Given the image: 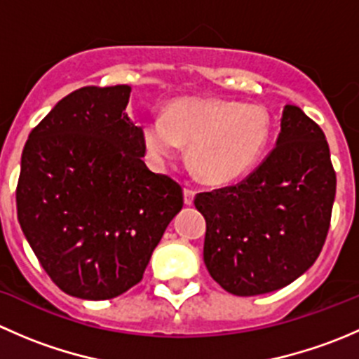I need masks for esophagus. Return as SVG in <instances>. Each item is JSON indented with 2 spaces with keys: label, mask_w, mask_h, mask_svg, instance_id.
Returning a JSON list of instances; mask_svg holds the SVG:
<instances>
[{
  "label": "esophagus",
  "mask_w": 359,
  "mask_h": 359,
  "mask_svg": "<svg viewBox=\"0 0 359 359\" xmlns=\"http://www.w3.org/2000/svg\"><path fill=\"white\" fill-rule=\"evenodd\" d=\"M194 194H196V191H194L193 187H186V189H184V203H186V205H193Z\"/></svg>",
  "instance_id": "obj_1"
}]
</instances>
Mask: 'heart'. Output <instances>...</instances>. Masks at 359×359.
Returning a JSON list of instances; mask_svg holds the SVG:
<instances>
[{
    "label": "heart",
    "mask_w": 359,
    "mask_h": 359,
    "mask_svg": "<svg viewBox=\"0 0 359 359\" xmlns=\"http://www.w3.org/2000/svg\"><path fill=\"white\" fill-rule=\"evenodd\" d=\"M271 135V116L259 104L219 99H179L165 114L147 116L142 140L149 156L163 163L189 144V163L205 182L227 184L259 163Z\"/></svg>",
    "instance_id": "b5f03b06"
}]
</instances>
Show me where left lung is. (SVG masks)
<instances>
[{
	"mask_svg": "<svg viewBox=\"0 0 359 359\" xmlns=\"http://www.w3.org/2000/svg\"><path fill=\"white\" fill-rule=\"evenodd\" d=\"M335 186L323 130L300 107L285 106L276 146L247 179L194 198L206 220L210 276L240 297L295 281L323 248Z\"/></svg>",
	"mask_w": 359,
	"mask_h": 359,
	"instance_id": "8db88e82",
	"label": "left lung"
}]
</instances>
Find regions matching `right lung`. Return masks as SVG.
<instances>
[{
	"label": "right lung",
	"mask_w": 359,
	"mask_h": 359,
	"mask_svg": "<svg viewBox=\"0 0 359 359\" xmlns=\"http://www.w3.org/2000/svg\"><path fill=\"white\" fill-rule=\"evenodd\" d=\"M128 85L83 86L29 133L17 184L20 227L53 283L106 300L135 287L182 187L147 168Z\"/></svg>",
	"instance_id": "right-lung-1"
}]
</instances>
